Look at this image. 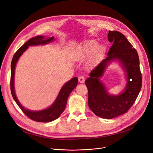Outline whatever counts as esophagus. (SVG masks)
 Listing matches in <instances>:
<instances>
[{
    "mask_svg": "<svg viewBox=\"0 0 153 153\" xmlns=\"http://www.w3.org/2000/svg\"><path fill=\"white\" fill-rule=\"evenodd\" d=\"M79 81L81 83H84L85 81V77L83 76H81L79 77Z\"/></svg>",
    "mask_w": 153,
    "mask_h": 153,
    "instance_id": "obj_1",
    "label": "esophagus"
}]
</instances>
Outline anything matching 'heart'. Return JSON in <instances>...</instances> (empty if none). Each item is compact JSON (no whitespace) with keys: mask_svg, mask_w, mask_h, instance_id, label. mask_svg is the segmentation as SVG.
Masks as SVG:
<instances>
[{"mask_svg":"<svg viewBox=\"0 0 153 153\" xmlns=\"http://www.w3.org/2000/svg\"><path fill=\"white\" fill-rule=\"evenodd\" d=\"M94 53L100 54L102 53V48L99 47V43L95 40L91 39L83 42L75 52V58L77 61H82L89 58Z\"/></svg>","mask_w":153,"mask_h":153,"instance_id":"heart-1","label":"heart"}]
</instances>
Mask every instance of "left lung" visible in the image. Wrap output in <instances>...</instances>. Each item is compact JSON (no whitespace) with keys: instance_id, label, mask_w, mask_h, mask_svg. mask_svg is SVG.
Segmentation results:
<instances>
[{"instance_id":"8db88e82","label":"left lung","mask_w":153,"mask_h":153,"mask_svg":"<svg viewBox=\"0 0 153 153\" xmlns=\"http://www.w3.org/2000/svg\"><path fill=\"white\" fill-rule=\"evenodd\" d=\"M108 40L113 43L107 57L101 61L85 82L88 89V105L93 113L100 118L111 119L126 113L140 92L142 77L137 51L122 33L109 31ZM118 61L126 72L124 90L118 95L109 94L100 81L110 63Z\"/></svg>"}]
</instances>
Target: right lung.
Returning <instances> with one entry per match:
<instances>
[{
    "label": "right lung",
    "instance_id": "add662e5",
    "mask_svg": "<svg viewBox=\"0 0 153 153\" xmlns=\"http://www.w3.org/2000/svg\"><path fill=\"white\" fill-rule=\"evenodd\" d=\"M54 40V39L53 36L51 38H46L45 36H36L31 38L15 53L11 62L10 89L12 97L24 114L30 119L38 122H50L59 117L66 108L69 95L77 85L78 79L77 77H75L62 85L57 97L51 106L44 110L33 111L27 109L23 107L16 96L14 87L15 69L18 60L22 54L28 49V46L46 45L53 42Z\"/></svg>",
    "mask_w": 153,
    "mask_h": 153
}]
</instances>
